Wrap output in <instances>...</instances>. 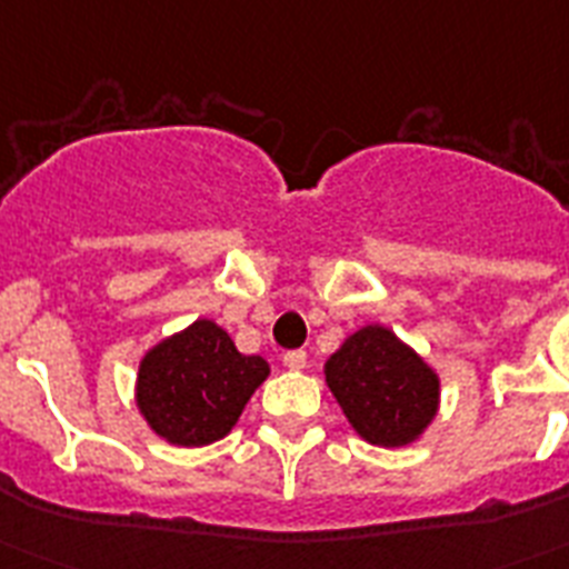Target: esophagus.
Listing matches in <instances>:
<instances>
[{
  "instance_id": "1",
  "label": "esophagus",
  "mask_w": 569,
  "mask_h": 569,
  "mask_svg": "<svg viewBox=\"0 0 569 569\" xmlns=\"http://www.w3.org/2000/svg\"><path fill=\"white\" fill-rule=\"evenodd\" d=\"M305 363H308V355H305V351H288V355H284V366H288L290 372H302L305 369Z\"/></svg>"
}]
</instances>
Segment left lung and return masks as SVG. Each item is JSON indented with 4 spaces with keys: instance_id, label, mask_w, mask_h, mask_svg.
<instances>
[{
    "instance_id": "left-lung-1",
    "label": "left lung",
    "mask_w": 569,
    "mask_h": 569,
    "mask_svg": "<svg viewBox=\"0 0 569 569\" xmlns=\"http://www.w3.org/2000/svg\"><path fill=\"white\" fill-rule=\"evenodd\" d=\"M322 372L355 433L378 448L419 442L439 412V372L387 326L358 328Z\"/></svg>"
}]
</instances>
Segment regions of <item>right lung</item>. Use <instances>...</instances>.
Returning a JSON list of instances; mask_svg holds the SVG:
<instances>
[{
	"label": "right lung",
	"instance_id": "1",
	"mask_svg": "<svg viewBox=\"0 0 569 569\" xmlns=\"http://www.w3.org/2000/svg\"><path fill=\"white\" fill-rule=\"evenodd\" d=\"M270 375L261 355H241L211 319L162 337L139 360L136 407L144 425L177 448H206L232 433Z\"/></svg>",
	"mask_w": 569,
	"mask_h": 569
}]
</instances>
